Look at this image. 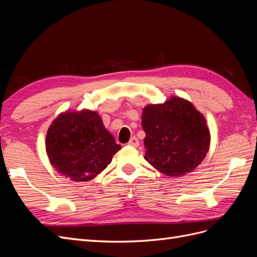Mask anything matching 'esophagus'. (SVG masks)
I'll list each match as a JSON object with an SVG mask.
<instances>
[{"label": "esophagus", "mask_w": 257, "mask_h": 257, "mask_svg": "<svg viewBox=\"0 0 257 257\" xmlns=\"http://www.w3.org/2000/svg\"><path fill=\"white\" fill-rule=\"evenodd\" d=\"M128 145L130 146H132V147H138L139 146V142H138V139L136 138V137H132L131 139H130V142H128Z\"/></svg>", "instance_id": "1"}]
</instances>
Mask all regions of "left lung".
Instances as JSON below:
<instances>
[{
  "mask_svg": "<svg viewBox=\"0 0 257 257\" xmlns=\"http://www.w3.org/2000/svg\"><path fill=\"white\" fill-rule=\"evenodd\" d=\"M145 159L166 176L192 173L209 150L210 133L205 116L190 102L170 97L164 104L144 108Z\"/></svg>",
  "mask_w": 257,
  "mask_h": 257,
  "instance_id": "8db88e82",
  "label": "left lung"
}]
</instances>
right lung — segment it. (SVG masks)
I'll return each mask as SVG.
<instances>
[{
	"mask_svg": "<svg viewBox=\"0 0 257 257\" xmlns=\"http://www.w3.org/2000/svg\"><path fill=\"white\" fill-rule=\"evenodd\" d=\"M120 149L97 112L85 109L61 113L46 136L51 165L73 181H89L96 177Z\"/></svg>",
	"mask_w": 257,
	"mask_h": 257,
	"instance_id": "add662e5",
	"label": "right lung"
}]
</instances>
